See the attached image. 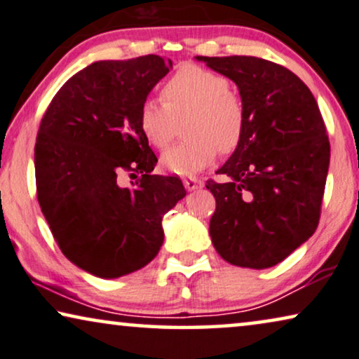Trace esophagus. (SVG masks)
Segmentation results:
<instances>
[{
	"instance_id": "1",
	"label": "esophagus",
	"mask_w": 359,
	"mask_h": 359,
	"mask_svg": "<svg viewBox=\"0 0 359 359\" xmlns=\"http://www.w3.org/2000/svg\"><path fill=\"white\" fill-rule=\"evenodd\" d=\"M184 187L187 190H196V189H201V187H203V182L196 177H187V179H184Z\"/></svg>"
}]
</instances>
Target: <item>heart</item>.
Wrapping results in <instances>:
<instances>
[{
	"mask_svg": "<svg viewBox=\"0 0 359 359\" xmlns=\"http://www.w3.org/2000/svg\"><path fill=\"white\" fill-rule=\"evenodd\" d=\"M163 102L146 99L138 123L146 141L164 149L184 120L189 138L169 148L161 164L174 174L191 175L208 168L218 153L228 156L239 148L245 135L247 114L241 95L223 74L198 65H182L161 89Z\"/></svg>",
	"mask_w": 359,
	"mask_h": 359,
	"instance_id": "heart-1",
	"label": "heart"
}]
</instances>
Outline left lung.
Instances as JSON below:
<instances>
[{
	"instance_id": "8db88e82",
	"label": "left lung",
	"mask_w": 359,
	"mask_h": 359,
	"mask_svg": "<svg viewBox=\"0 0 359 359\" xmlns=\"http://www.w3.org/2000/svg\"><path fill=\"white\" fill-rule=\"evenodd\" d=\"M234 81L245 105L244 140L206 180L216 210L210 219L215 249L226 262L269 269L314 234L320 219L330 141L309 88L269 60L196 57Z\"/></svg>"
}]
</instances>
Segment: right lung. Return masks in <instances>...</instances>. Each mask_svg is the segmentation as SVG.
Returning a JSON list of instances; mask_svg holds the SVG:
<instances>
[{"label":"right lung","mask_w":359,"mask_h":359,"mask_svg":"<svg viewBox=\"0 0 359 359\" xmlns=\"http://www.w3.org/2000/svg\"><path fill=\"white\" fill-rule=\"evenodd\" d=\"M169 68L159 55L95 62L60 88L40 120V210L63 255L100 278L148 265L163 245L164 215L185 196L179 177L151 175L158 158L138 123ZM120 173L142 177L122 187Z\"/></svg>","instance_id":"1"}]
</instances>
